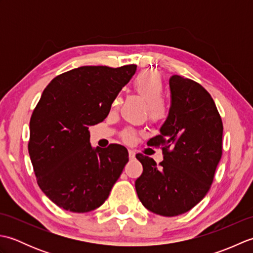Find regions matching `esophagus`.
I'll return each mask as SVG.
<instances>
[{"label":"esophagus","mask_w":253,"mask_h":253,"mask_svg":"<svg viewBox=\"0 0 253 253\" xmlns=\"http://www.w3.org/2000/svg\"><path fill=\"white\" fill-rule=\"evenodd\" d=\"M128 154H129V159L130 160L135 159V157H136V152L133 151V150H128Z\"/></svg>","instance_id":"1"}]
</instances>
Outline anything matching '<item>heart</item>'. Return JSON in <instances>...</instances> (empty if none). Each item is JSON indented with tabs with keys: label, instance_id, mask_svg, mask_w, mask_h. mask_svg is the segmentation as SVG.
Here are the masks:
<instances>
[{
	"label": "heart",
	"instance_id": "obj_1",
	"mask_svg": "<svg viewBox=\"0 0 253 253\" xmlns=\"http://www.w3.org/2000/svg\"><path fill=\"white\" fill-rule=\"evenodd\" d=\"M132 87L138 96L148 105V117L150 122L160 123L164 121L169 114V106L162 99L164 93V84L161 75L154 71H143L135 78ZM121 98H116L112 102V107L116 109L121 104ZM136 136L135 130L126 129L123 132V139L126 142H131Z\"/></svg>",
	"mask_w": 253,
	"mask_h": 253
}]
</instances>
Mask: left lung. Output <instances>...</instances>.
Returning <instances> with one entry per match:
<instances>
[{
	"label": "left lung",
	"instance_id": "left-lung-1",
	"mask_svg": "<svg viewBox=\"0 0 253 253\" xmlns=\"http://www.w3.org/2000/svg\"><path fill=\"white\" fill-rule=\"evenodd\" d=\"M171 105L161 133L148 146L162 149L161 169L141 153L136 180L139 200L162 216L186 213L206 197L223 153V123L211 94L189 78L169 79Z\"/></svg>",
	"mask_w": 253,
	"mask_h": 253
}]
</instances>
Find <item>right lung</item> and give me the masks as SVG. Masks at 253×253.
<instances>
[{"mask_svg":"<svg viewBox=\"0 0 253 253\" xmlns=\"http://www.w3.org/2000/svg\"><path fill=\"white\" fill-rule=\"evenodd\" d=\"M137 65L82 66L58 75L46 85L30 118L28 151L37 182L66 211L101 207L128 162L121 144H90L89 126L109 115L112 102Z\"/></svg>","mask_w":253,"mask_h":253,"instance_id":"1","label":"right lung"}]
</instances>
